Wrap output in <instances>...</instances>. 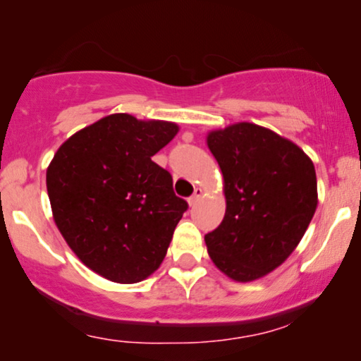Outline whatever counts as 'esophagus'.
<instances>
[{"label": "esophagus", "instance_id": "1", "mask_svg": "<svg viewBox=\"0 0 361 361\" xmlns=\"http://www.w3.org/2000/svg\"><path fill=\"white\" fill-rule=\"evenodd\" d=\"M200 197H202V189L200 187H197V189L194 190V194L189 197V205H195L197 200H199Z\"/></svg>", "mask_w": 361, "mask_h": 361}]
</instances>
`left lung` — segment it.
Listing matches in <instances>:
<instances>
[{"instance_id": "1", "label": "left lung", "mask_w": 361, "mask_h": 361, "mask_svg": "<svg viewBox=\"0 0 361 361\" xmlns=\"http://www.w3.org/2000/svg\"><path fill=\"white\" fill-rule=\"evenodd\" d=\"M207 145L225 180L226 210L205 235L212 261L248 283L283 264L317 209L312 161L286 137L253 123L209 133Z\"/></svg>"}]
</instances>
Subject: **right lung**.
Masks as SVG:
<instances>
[{"label": "right lung", "mask_w": 361, "mask_h": 361, "mask_svg": "<svg viewBox=\"0 0 361 361\" xmlns=\"http://www.w3.org/2000/svg\"><path fill=\"white\" fill-rule=\"evenodd\" d=\"M177 131L176 123L115 113L68 137L54 156L46 177L54 220L73 253L103 278L140 283L164 259L189 205L151 157Z\"/></svg>", "instance_id": "add662e5"}]
</instances>
